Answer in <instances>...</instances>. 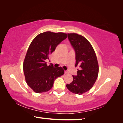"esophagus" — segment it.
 <instances>
[{
	"label": "esophagus",
	"mask_w": 123,
	"mask_h": 123,
	"mask_svg": "<svg viewBox=\"0 0 123 123\" xmlns=\"http://www.w3.org/2000/svg\"><path fill=\"white\" fill-rule=\"evenodd\" d=\"M64 73H65V74H68V71H65V72H64Z\"/></svg>",
	"instance_id": "1"
}]
</instances>
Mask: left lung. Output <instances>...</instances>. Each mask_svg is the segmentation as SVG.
Segmentation results:
<instances>
[{
	"label": "left lung",
	"mask_w": 123,
	"mask_h": 123,
	"mask_svg": "<svg viewBox=\"0 0 123 123\" xmlns=\"http://www.w3.org/2000/svg\"><path fill=\"white\" fill-rule=\"evenodd\" d=\"M68 38L75 53V67L79 66L73 81L66 85L72 93L82 94L90 90L98 78L99 66L95 51L88 41L81 35L68 34Z\"/></svg>",
	"instance_id": "obj_1"
}]
</instances>
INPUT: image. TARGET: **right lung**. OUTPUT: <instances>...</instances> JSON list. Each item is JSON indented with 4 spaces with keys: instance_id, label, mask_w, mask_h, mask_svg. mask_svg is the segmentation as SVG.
<instances>
[{
    "instance_id": "obj_1",
    "label": "right lung",
    "mask_w": 123,
    "mask_h": 123,
    "mask_svg": "<svg viewBox=\"0 0 123 123\" xmlns=\"http://www.w3.org/2000/svg\"><path fill=\"white\" fill-rule=\"evenodd\" d=\"M67 37L64 33L47 31L37 35L31 43L24 59L23 70L27 84L35 92L49 91L55 79L63 75L62 67L48 66L45 60Z\"/></svg>"
}]
</instances>
